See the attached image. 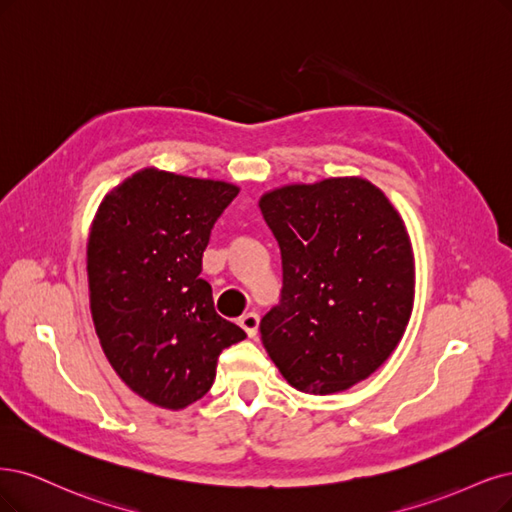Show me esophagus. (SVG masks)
<instances>
[{
	"mask_svg": "<svg viewBox=\"0 0 512 512\" xmlns=\"http://www.w3.org/2000/svg\"><path fill=\"white\" fill-rule=\"evenodd\" d=\"M240 327L246 331V335L255 337V335H257V329H259V314H255V312L244 314V316L240 318Z\"/></svg>",
	"mask_w": 512,
	"mask_h": 512,
	"instance_id": "obj_1",
	"label": "esophagus"
}]
</instances>
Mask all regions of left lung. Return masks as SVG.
<instances>
[{
  "label": "left lung",
  "instance_id": "1",
  "mask_svg": "<svg viewBox=\"0 0 512 512\" xmlns=\"http://www.w3.org/2000/svg\"><path fill=\"white\" fill-rule=\"evenodd\" d=\"M282 257L280 304L261 342L285 380L342 392L380 369L413 310V251L380 187L361 177L272 189L259 200Z\"/></svg>",
  "mask_w": 512,
  "mask_h": 512
}]
</instances>
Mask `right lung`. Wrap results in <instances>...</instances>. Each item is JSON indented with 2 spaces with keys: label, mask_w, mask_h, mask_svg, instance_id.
<instances>
[{
  "label": "right lung",
  "mask_w": 512,
  "mask_h": 512,
  "mask_svg": "<svg viewBox=\"0 0 512 512\" xmlns=\"http://www.w3.org/2000/svg\"><path fill=\"white\" fill-rule=\"evenodd\" d=\"M240 189L143 168L101 202L88 238L90 312L101 348L141 399L183 409L211 390L217 358L246 333L200 278L215 221Z\"/></svg>",
  "instance_id": "right-lung-1"
}]
</instances>
